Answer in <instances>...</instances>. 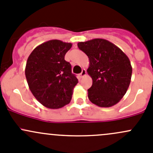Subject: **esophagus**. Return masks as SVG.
Returning a JSON list of instances; mask_svg holds the SVG:
<instances>
[{"label":"esophagus","instance_id":"1","mask_svg":"<svg viewBox=\"0 0 153 153\" xmlns=\"http://www.w3.org/2000/svg\"><path fill=\"white\" fill-rule=\"evenodd\" d=\"M86 69H82V72H81V74H80V77H81V78H82V77H84V76H85L86 75Z\"/></svg>","mask_w":153,"mask_h":153}]
</instances>
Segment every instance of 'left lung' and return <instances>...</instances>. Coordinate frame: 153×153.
Masks as SVG:
<instances>
[{"label": "left lung", "instance_id": "obj_1", "mask_svg": "<svg viewBox=\"0 0 153 153\" xmlns=\"http://www.w3.org/2000/svg\"><path fill=\"white\" fill-rule=\"evenodd\" d=\"M78 47L89 58L87 72L92 79L88 98L101 107H110L120 101L127 91L132 77L129 58L109 41L95 38L79 42Z\"/></svg>", "mask_w": 153, "mask_h": 153}]
</instances>
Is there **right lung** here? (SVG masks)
<instances>
[{
	"mask_svg": "<svg viewBox=\"0 0 153 153\" xmlns=\"http://www.w3.org/2000/svg\"><path fill=\"white\" fill-rule=\"evenodd\" d=\"M71 43L51 40L38 46L29 55L25 75L29 89L42 105L59 109L70 102L78 78L64 60Z\"/></svg>",
	"mask_w": 153,
	"mask_h": 153,
	"instance_id": "add662e5",
	"label": "right lung"
}]
</instances>
